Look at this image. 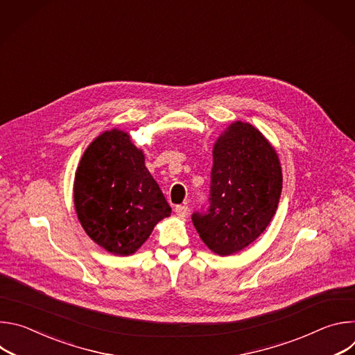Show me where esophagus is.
Wrapping results in <instances>:
<instances>
[{
  "mask_svg": "<svg viewBox=\"0 0 355 355\" xmlns=\"http://www.w3.org/2000/svg\"><path fill=\"white\" fill-rule=\"evenodd\" d=\"M174 212H175V215L180 216V218H187V216H188V207H185V205H177V207L174 208Z\"/></svg>",
  "mask_w": 355,
  "mask_h": 355,
  "instance_id": "esophagus-1",
  "label": "esophagus"
}]
</instances>
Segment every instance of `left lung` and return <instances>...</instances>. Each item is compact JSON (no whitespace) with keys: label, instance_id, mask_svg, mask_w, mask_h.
<instances>
[{"label":"left lung","instance_id":"obj_1","mask_svg":"<svg viewBox=\"0 0 355 355\" xmlns=\"http://www.w3.org/2000/svg\"><path fill=\"white\" fill-rule=\"evenodd\" d=\"M281 191L274 147L254 126L234 122L215 143L209 207L193 212L192 223L216 254H234L270 225Z\"/></svg>","mask_w":355,"mask_h":355}]
</instances>
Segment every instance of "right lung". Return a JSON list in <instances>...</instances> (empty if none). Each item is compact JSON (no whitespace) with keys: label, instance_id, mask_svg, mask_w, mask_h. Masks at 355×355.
Wrapping results in <instances>:
<instances>
[{"label":"right lung","instance_id":"1","mask_svg":"<svg viewBox=\"0 0 355 355\" xmlns=\"http://www.w3.org/2000/svg\"><path fill=\"white\" fill-rule=\"evenodd\" d=\"M74 207L85 233L115 256H129L171 208L130 136L112 129L84 151L74 180Z\"/></svg>","mask_w":355,"mask_h":355}]
</instances>
